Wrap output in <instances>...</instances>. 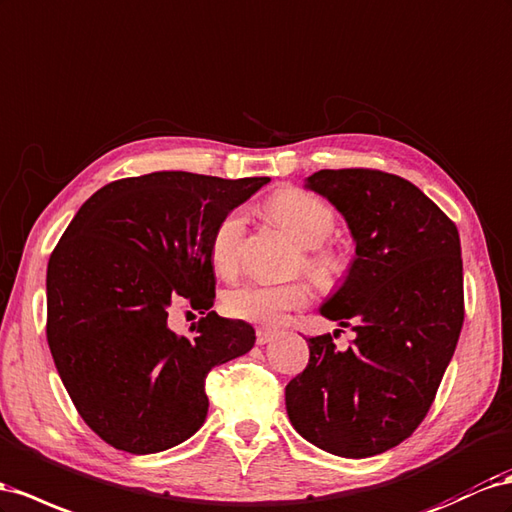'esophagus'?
<instances>
[{
	"label": "esophagus",
	"instance_id": "obj_1",
	"mask_svg": "<svg viewBox=\"0 0 512 512\" xmlns=\"http://www.w3.org/2000/svg\"><path fill=\"white\" fill-rule=\"evenodd\" d=\"M275 334H278V331L271 329V327H258L256 329V342L258 344H267L269 340L275 338Z\"/></svg>",
	"mask_w": 512,
	"mask_h": 512
}]
</instances>
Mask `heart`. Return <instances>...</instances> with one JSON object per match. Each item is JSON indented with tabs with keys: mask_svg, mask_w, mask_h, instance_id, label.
Here are the masks:
<instances>
[{
	"mask_svg": "<svg viewBox=\"0 0 512 512\" xmlns=\"http://www.w3.org/2000/svg\"><path fill=\"white\" fill-rule=\"evenodd\" d=\"M265 211L275 224L293 234V239L303 245V267L316 280L329 284L336 282L347 271L349 260L336 243L327 241L336 230L338 215L331 206L312 196V193L286 187L275 191L265 202ZM245 222L239 211L226 213L211 232L209 252L213 267L222 275L237 273L241 265ZM312 299V284L295 280L286 284L247 282L232 288L226 295V312L232 319L275 325L286 319L288 312L308 306Z\"/></svg>",
	"mask_w": 512,
	"mask_h": 512,
	"instance_id": "heart-1",
	"label": "heart"
}]
</instances>
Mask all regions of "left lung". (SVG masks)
Masks as SVG:
<instances>
[{"label":"left lung","instance_id":"obj_1","mask_svg":"<svg viewBox=\"0 0 512 512\" xmlns=\"http://www.w3.org/2000/svg\"><path fill=\"white\" fill-rule=\"evenodd\" d=\"M349 222L347 282L321 314L357 338L308 340V366L286 385L297 431L331 454L375 457L422 424L457 349L465 319L459 230L405 178L370 168L308 178Z\"/></svg>","mask_w":512,"mask_h":512}]
</instances>
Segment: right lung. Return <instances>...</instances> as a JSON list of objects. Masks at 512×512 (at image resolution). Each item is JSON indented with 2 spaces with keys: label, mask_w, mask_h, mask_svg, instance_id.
Segmentation results:
<instances>
[{
  "label": "right lung",
  "mask_w": 512,
  "mask_h": 512,
  "mask_svg": "<svg viewBox=\"0 0 512 512\" xmlns=\"http://www.w3.org/2000/svg\"><path fill=\"white\" fill-rule=\"evenodd\" d=\"M153 172L84 202L47 267V342L64 388L105 444L131 454L178 446L209 411V372L254 347V327L211 310L215 224L267 185ZM176 305L203 316L174 335Z\"/></svg>",
  "instance_id": "obj_1"
}]
</instances>
